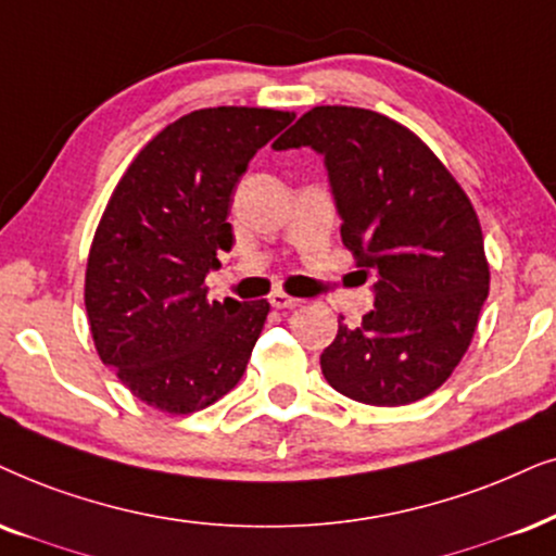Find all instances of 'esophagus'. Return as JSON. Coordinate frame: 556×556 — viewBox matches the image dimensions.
I'll use <instances>...</instances> for the list:
<instances>
[{"instance_id":"1","label":"esophagus","mask_w":556,"mask_h":556,"mask_svg":"<svg viewBox=\"0 0 556 556\" xmlns=\"http://www.w3.org/2000/svg\"><path fill=\"white\" fill-rule=\"evenodd\" d=\"M269 302H271V307H277V311H292V307H300L302 300L290 298V294H285V292H271Z\"/></svg>"}]
</instances>
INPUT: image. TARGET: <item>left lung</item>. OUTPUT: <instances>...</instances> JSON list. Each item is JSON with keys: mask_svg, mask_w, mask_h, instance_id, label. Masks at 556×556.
Returning <instances> with one entry per match:
<instances>
[{"mask_svg": "<svg viewBox=\"0 0 556 556\" xmlns=\"http://www.w3.org/2000/svg\"><path fill=\"white\" fill-rule=\"evenodd\" d=\"M300 146L323 156L341 241L364 279L375 274V311L356 328L339 320L323 375L359 403H416L462 362L488 300L472 202L416 132L379 112L313 108L274 151Z\"/></svg>", "mask_w": 556, "mask_h": 556, "instance_id": "left-lung-1", "label": "left lung"}]
</instances>
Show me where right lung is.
Here are the masks:
<instances>
[{"label": "right lung", "instance_id": "add662e5", "mask_svg": "<svg viewBox=\"0 0 556 556\" xmlns=\"http://www.w3.org/2000/svg\"><path fill=\"white\" fill-rule=\"evenodd\" d=\"M292 121L262 108L194 110L117 181L89 249L84 305L100 359L146 405L187 416L243 377L269 302H210L205 277L233 245L238 179Z\"/></svg>", "mask_w": 556, "mask_h": 556}]
</instances>
